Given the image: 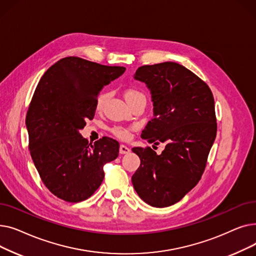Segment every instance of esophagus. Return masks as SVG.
I'll list each match as a JSON object with an SVG mask.
<instances>
[{
	"label": "esophagus",
	"instance_id": "34e87169",
	"mask_svg": "<svg viewBox=\"0 0 256 256\" xmlns=\"http://www.w3.org/2000/svg\"><path fill=\"white\" fill-rule=\"evenodd\" d=\"M119 152H120L121 154H128V152H130V148H128V146H126V145H124V144H121V145L119 146Z\"/></svg>",
	"mask_w": 256,
	"mask_h": 256
}]
</instances>
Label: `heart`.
<instances>
[{
	"label": "heart",
	"instance_id": "1",
	"mask_svg": "<svg viewBox=\"0 0 256 256\" xmlns=\"http://www.w3.org/2000/svg\"><path fill=\"white\" fill-rule=\"evenodd\" d=\"M108 98H109V92L106 91V90H102L98 94V96L96 98V111H102L104 109L106 102H108ZM124 98L128 102L130 106L134 102H138V100H146L145 94L136 87L126 88L124 90ZM130 130H132V128H130V126H115L111 128V132H113V135L116 136L117 138H119L121 140H126V139H128V137H130Z\"/></svg>",
	"mask_w": 256,
	"mask_h": 256
}]
</instances>
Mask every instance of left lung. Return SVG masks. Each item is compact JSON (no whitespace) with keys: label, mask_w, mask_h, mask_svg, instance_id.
I'll list each match as a JSON object with an SVG mask.
<instances>
[{"label":"left lung","mask_w":256,"mask_h":256,"mask_svg":"<svg viewBox=\"0 0 256 256\" xmlns=\"http://www.w3.org/2000/svg\"><path fill=\"white\" fill-rule=\"evenodd\" d=\"M135 78L150 89L154 106L141 137L164 143L165 150L158 156L150 147H134L141 164L132 182L147 204L165 208L178 202L202 176L217 135L214 100L204 80L176 62L141 66Z\"/></svg>","instance_id":"obj_1"}]
</instances>
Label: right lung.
I'll return each mask as SVG.
<instances>
[{
    "label": "right lung",
    "instance_id": "right-lung-1",
    "mask_svg": "<svg viewBox=\"0 0 256 256\" xmlns=\"http://www.w3.org/2000/svg\"><path fill=\"white\" fill-rule=\"evenodd\" d=\"M78 57H66L44 72L26 116L29 150L48 191L67 202L86 200L102 184L104 164L119 152L109 137L88 143L78 132L96 114L100 89L124 72Z\"/></svg>",
    "mask_w": 256,
    "mask_h": 256
}]
</instances>
